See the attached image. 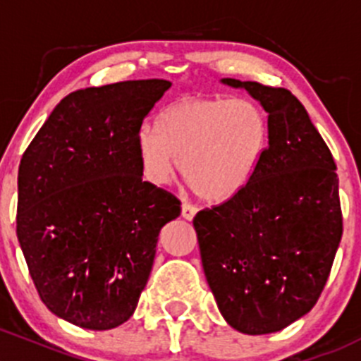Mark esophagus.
I'll use <instances>...</instances> for the list:
<instances>
[{
	"label": "esophagus",
	"mask_w": 361,
	"mask_h": 361,
	"mask_svg": "<svg viewBox=\"0 0 361 361\" xmlns=\"http://www.w3.org/2000/svg\"><path fill=\"white\" fill-rule=\"evenodd\" d=\"M196 212H198V208L195 205H189V203H184V205H182V217H184L185 221H192Z\"/></svg>",
	"instance_id": "obj_1"
}]
</instances>
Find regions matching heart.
Here are the masks:
<instances>
[{"mask_svg": "<svg viewBox=\"0 0 361 361\" xmlns=\"http://www.w3.org/2000/svg\"><path fill=\"white\" fill-rule=\"evenodd\" d=\"M269 140L261 107L248 99L184 97L166 106L137 135L147 180L165 184L179 159L180 176L202 200L228 202L257 173Z\"/></svg>", "mask_w": 361, "mask_h": 361, "instance_id": "obj_1", "label": "heart"}]
</instances>
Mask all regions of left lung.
<instances>
[{"label": "left lung", "mask_w": 361, "mask_h": 361, "mask_svg": "<svg viewBox=\"0 0 361 361\" xmlns=\"http://www.w3.org/2000/svg\"><path fill=\"white\" fill-rule=\"evenodd\" d=\"M267 113L269 142L254 180L196 214L203 271L238 332L262 336L313 310L343 236L336 161L287 88L224 78Z\"/></svg>", "instance_id": "1"}]
</instances>
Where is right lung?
I'll list each match as a JSON object with an SVG mask.
<instances>
[{"instance_id": "add662e5", "label": "right lung", "mask_w": 361, "mask_h": 361, "mask_svg": "<svg viewBox=\"0 0 361 361\" xmlns=\"http://www.w3.org/2000/svg\"><path fill=\"white\" fill-rule=\"evenodd\" d=\"M172 83L76 90L57 104L18 166L17 238L44 306L109 330L133 314L158 235L180 202L142 180L137 135Z\"/></svg>"}]
</instances>
